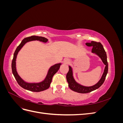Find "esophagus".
<instances>
[{
    "label": "esophagus",
    "mask_w": 123,
    "mask_h": 123,
    "mask_svg": "<svg viewBox=\"0 0 123 123\" xmlns=\"http://www.w3.org/2000/svg\"><path fill=\"white\" fill-rule=\"evenodd\" d=\"M64 62L65 63V64H68L70 62L69 59H65L64 61Z\"/></svg>",
    "instance_id": "obj_1"
}]
</instances>
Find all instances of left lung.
<instances>
[{
  "instance_id": "8db88e82",
  "label": "left lung",
  "mask_w": 123,
  "mask_h": 123,
  "mask_svg": "<svg viewBox=\"0 0 123 123\" xmlns=\"http://www.w3.org/2000/svg\"><path fill=\"white\" fill-rule=\"evenodd\" d=\"M86 44L88 47H92V53H95L99 56L102 59L104 64L106 66L100 80L95 85L90 87L84 86L77 83L73 77V71L71 67L70 66H69V71L66 75V79L68 83V86L72 90L78 93H87L91 92V91H94L99 88L105 81L108 73V70L107 54L102 43L99 42L98 43L94 42V41H92L91 43H86Z\"/></svg>"
}]
</instances>
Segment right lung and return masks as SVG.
Returning <instances> with one entry per match:
<instances>
[{
  "instance_id": "add662e5",
  "label": "right lung",
  "mask_w": 123,
  "mask_h": 123,
  "mask_svg": "<svg viewBox=\"0 0 123 123\" xmlns=\"http://www.w3.org/2000/svg\"><path fill=\"white\" fill-rule=\"evenodd\" d=\"M33 40H38L39 42L43 43H47L48 42V39L45 37L42 36H31L28 37H26L24 38L20 44L18 46L14 53V56L12 62V73L15 78L18 84H19L20 86L26 90H28L33 92H40L46 90L50 87V84L52 81V80L54 74L56 73L58 70L60 68V66L61 65V63L55 64L54 65L51 66L50 69L48 70V73L45 79L43 80L39 83H27L20 76L18 75V73L16 71V61L17 55L20 50L25 45V43L27 42H30Z\"/></svg>"
}]
</instances>
